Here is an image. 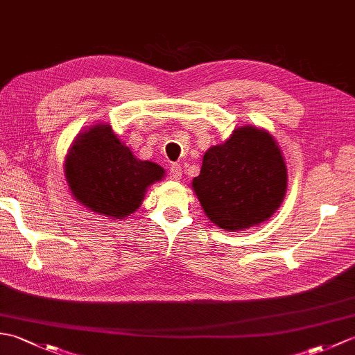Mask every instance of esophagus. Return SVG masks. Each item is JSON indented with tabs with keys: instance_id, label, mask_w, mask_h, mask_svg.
Wrapping results in <instances>:
<instances>
[{
	"instance_id": "esophagus-1",
	"label": "esophagus",
	"mask_w": 355,
	"mask_h": 355,
	"mask_svg": "<svg viewBox=\"0 0 355 355\" xmlns=\"http://www.w3.org/2000/svg\"><path fill=\"white\" fill-rule=\"evenodd\" d=\"M169 177L172 180H180L182 178V166L178 163H172L171 168H169Z\"/></svg>"
}]
</instances>
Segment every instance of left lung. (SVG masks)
<instances>
[{
	"instance_id": "1",
	"label": "left lung",
	"mask_w": 355,
	"mask_h": 355,
	"mask_svg": "<svg viewBox=\"0 0 355 355\" xmlns=\"http://www.w3.org/2000/svg\"><path fill=\"white\" fill-rule=\"evenodd\" d=\"M192 189L218 227L238 232L273 215L286 192V166L276 140L256 126L236 128L209 148Z\"/></svg>"
}]
</instances>
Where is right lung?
Masks as SVG:
<instances>
[{
    "instance_id": "obj_1",
    "label": "right lung",
    "mask_w": 355,
    "mask_h": 355,
    "mask_svg": "<svg viewBox=\"0 0 355 355\" xmlns=\"http://www.w3.org/2000/svg\"><path fill=\"white\" fill-rule=\"evenodd\" d=\"M65 177L79 202L117 221L140 207L146 189L163 180L164 169L135 158L110 125L97 123L73 141L65 157Z\"/></svg>"
}]
</instances>
